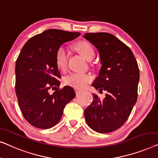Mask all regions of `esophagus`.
Masks as SVG:
<instances>
[{
    "label": "esophagus",
    "mask_w": 158,
    "mask_h": 158,
    "mask_svg": "<svg viewBox=\"0 0 158 158\" xmlns=\"http://www.w3.org/2000/svg\"><path fill=\"white\" fill-rule=\"evenodd\" d=\"M74 90H75V92H76L77 94H79V93H81L82 92L81 89H78V88H75Z\"/></svg>",
    "instance_id": "obj_1"
}]
</instances>
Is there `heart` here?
<instances>
[{
	"label": "heart",
	"mask_w": 158,
	"mask_h": 158,
	"mask_svg": "<svg viewBox=\"0 0 158 158\" xmlns=\"http://www.w3.org/2000/svg\"><path fill=\"white\" fill-rule=\"evenodd\" d=\"M74 48L82 56L91 61L95 56V51L89 42L81 41L74 44ZM68 55L63 47H60L56 53V65L61 71H65L67 66ZM92 81V77L86 73H72L64 77V83L74 88H83Z\"/></svg>",
	"instance_id": "1"
}]
</instances>
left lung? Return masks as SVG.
<instances>
[{"mask_svg":"<svg viewBox=\"0 0 158 158\" xmlns=\"http://www.w3.org/2000/svg\"><path fill=\"white\" fill-rule=\"evenodd\" d=\"M84 37L97 48L102 66L92 86L104 99L93 94L92 103L84 110L86 123L93 130L108 133L127 120L137 99L139 70L127 46L109 33H89Z\"/></svg>","mask_w":158,"mask_h":158,"instance_id":"obj_1","label":"left lung"}]
</instances>
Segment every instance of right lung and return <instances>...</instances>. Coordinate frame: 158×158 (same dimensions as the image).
I'll return each mask as SVG.
<instances>
[{
	"label": "right lung",
	"instance_id": "1",
	"mask_svg": "<svg viewBox=\"0 0 158 158\" xmlns=\"http://www.w3.org/2000/svg\"><path fill=\"white\" fill-rule=\"evenodd\" d=\"M80 35L79 32L48 29L28 40L15 62V94L26 120L35 127L49 129L59 123L66 104L76 96L69 86L59 87L61 74L56 53L62 44Z\"/></svg>",
	"mask_w": 158,
	"mask_h": 158
}]
</instances>
